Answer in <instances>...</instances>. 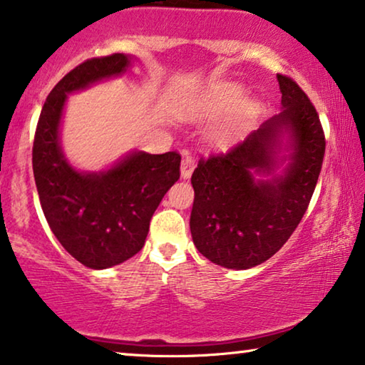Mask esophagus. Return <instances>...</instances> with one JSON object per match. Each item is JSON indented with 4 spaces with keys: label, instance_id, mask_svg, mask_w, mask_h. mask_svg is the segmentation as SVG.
<instances>
[{
    "label": "esophagus",
    "instance_id": "1",
    "mask_svg": "<svg viewBox=\"0 0 365 365\" xmlns=\"http://www.w3.org/2000/svg\"><path fill=\"white\" fill-rule=\"evenodd\" d=\"M195 167H197V162H195L193 157L192 155H185L183 160H182V177L183 178L192 177Z\"/></svg>",
    "mask_w": 365,
    "mask_h": 365
}]
</instances>
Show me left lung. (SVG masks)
Returning <instances> with one entry per match:
<instances>
[{
	"mask_svg": "<svg viewBox=\"0 0 365 365\" xmlns=\"http://www.w3.org/2000/svg\"><path fill=\"white\" fill-rule=\"evenodd\" d=\"M280 114L226 154L201 157L192 175L190 231L198 251L221 267L251 269L270 259L300 225L313 197L326 149L317 108L293 78L279 73ZM282 128L291 133V164L284 176L255 182L250 170L276 165Z\"/></svg>",
	"mask_w": 365,
	"mask_h": 365,
	"instance_id": "left-lung-1",
	"label": "left lung"
}]
</instances>
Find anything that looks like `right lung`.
Here are the masks:
<instances>
[{"instance_id": "1", "label": "right lung", "mask_w": 365, "mask_h": 365, "mask_svg": "<svg viewBox=\"0 0 365 365\" xmlns=\"http://www.w3.org/2000/svg\"><path fill=\"white\" fill-rule=\"evenodd\" d=\"M129 57L111 53L81 62L43 103L32 145V170L43 216L65 251L90 269H108L143 249L150 217L180 178L182 157L133 152L106 172L80 173L58 145L67 95L123 73Z\"/></svg>"}]
</instances>
